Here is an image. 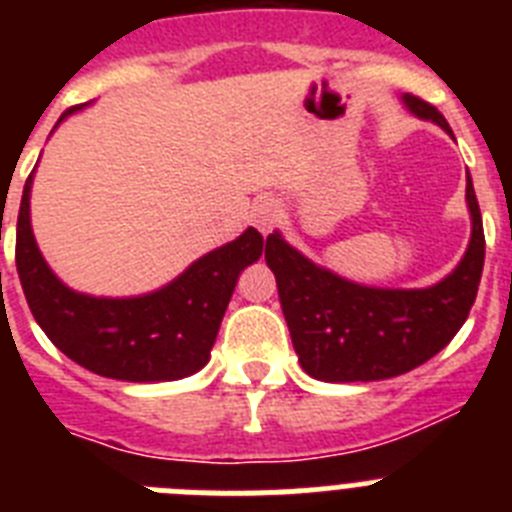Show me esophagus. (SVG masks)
Instances as JSON below:
<instances>
[{"mask_svg": "<svg viewBox=\"0 0 512 512\" xmlns=\"http://www.w3.org/2000/svg\"><path fill=\"white\" fill-rule=\"evenodd\" d=\"M279 205L274 200H261V202H256V205H253V210H251V220H253V225H256V228L261 230V233H271V230H274V225H277V220H279Z\"/></svg>", "mask_w": 512, "mask_h": 512, "instance_id": "obj_1", "label": "esophagus"}]
</instances>
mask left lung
Masks as SVG:
<instances>
[{"label":"left lung","mask_w":512,"mask_h":512,"mask_svg":"<svg viewBox=\"0 0 512 512\" xmlns=\"http://www.w3.org/2000/svg\"><path fill=\"white\" fill-rule=\"evenodd\" d=\"M405 104L446 133L449 122L415 94ZM472 241L454 274L428 289H374L320 269L266 235V264L274 271L284 320L300 364L323 382H374L405 374L436 356L459 333L477 297L485 266V230L472 179H467Z\"/></svg>","instance_id":"1"}]
</instances>
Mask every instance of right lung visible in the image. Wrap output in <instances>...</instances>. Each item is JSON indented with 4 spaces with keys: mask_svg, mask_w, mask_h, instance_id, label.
<instances>
[{
    "mask_svg": "<svg viewBox=\"0 0 512 512\" xmlns=\"http://www.w3.org/2000/svg\"><path fill=\"white\" fill-rule=\"evenodd\" d=\"M30 184L33 174L22 189L15 261L30 312L53 346L89 372L125 382H169L200 372L238 274L264 251L259 230L248 228L202 256L153 295L99 300L63 287L40 256L30 228Z\"/></svg>",
    "mask_w": 512,
    "mask_h": 512,
    "instance_id": "1",
    "label": "right lung"
}]
</instances>
